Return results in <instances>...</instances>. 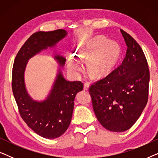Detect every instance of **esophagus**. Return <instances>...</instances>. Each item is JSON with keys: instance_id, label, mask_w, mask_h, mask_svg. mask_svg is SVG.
I'll use <instances>...</instances> for the list:
<instances>
[{"instance_id": "esophagus-1", "label": "esophagus", "mask_w": 158, "mask_h": 158, "mask_svg": "<svg viewBox=\"0 0 158 158\" xmlns=\"http://www.w3.org/2000/svg\"><path fill=\"white\" fill-rule=\"evenodd\" d=\"M89 87H90V83H89V82H85V83H84L83 89L85 90H88V89H89Z\"/></svg>"}]
</instances>
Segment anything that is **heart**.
<instances>
[{
  "instance_id": "1",
  "label": "heart",
  "mask_w": 158,
  "mask_h": 158,
  "mask_svg": "<svg viewBox=\"0 0 158 158\" xmlns=\"http://www.w3.org/2000/svg\"><path fill=\"white\" fill-rule=\"evenodd\" d=\"M93 54L94 55L90 61L89 70L93 74H100L106 70L118 57L119 47L114 41L99 36L81 47L76 55L78 59L85 60ZM68 68L76 73L81 70V66L77 60L70 58L68 60Z\"/></svg>"
}]
</instances>
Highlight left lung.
<instances>
[{
	"instance_id": "obj_1",
	"label": "left lung",
	"mask_w": 158,
	"mask_h": 158,
	"mask_svg": "<svg viewBox=\"0 0 158 158\" xmlns=\"http://www.w3.org/2000/svg\"><path fill=\"white\" fill-rule=\"evenodd\" d=\"M127 49L122 64L90 87L97 119L108 130L122 132L135 124L146 106L150 71L139 44L120 30Z\"/></svg>"
}]
</instances>
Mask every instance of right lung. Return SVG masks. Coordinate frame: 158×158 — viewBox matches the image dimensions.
Instances as JSON below:
<instances>
[{
	"label": "right lung",
	"instance_id": "add662e5",
	"mask_svg": "<svg viewBox=\"0 0 158 158\" xmlns=\"http://www.w3.org/2000/svg\"><path fill=\"white\" fill-rule=\"evenodd\" d=\"M68 35L64 29L37 31L21 47L15 58L12 71V90L23 120L34 132L47 139H55L65 132L70 124L76 94L83 85L80 81H68L61 68L66 59L55 51L53 57L61 68L57 69L55 81L46 98L34 100L28 93L25 84V70L28 61L48 48H55Z\"/></svg>",
	"mask_w": 158,
	"mask_h": 158
}]
</instances>
